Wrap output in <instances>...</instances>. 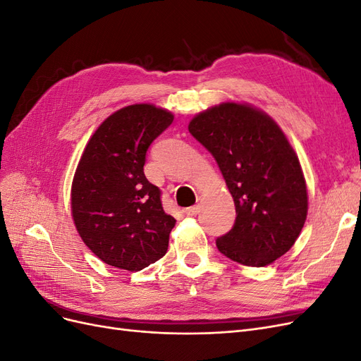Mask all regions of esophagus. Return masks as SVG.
<instances>
[{
	"label": "esophagus",
	"instance_id": "1",
	"mask_svg": "<svg viewBox=\"0 0 361 361\" xmlns=\"http://www.w3.org/2000/svg\"><path fill=\"white\" fill-rule=\"evenodd\" d=\"M187 215H190V216H194V215H197L199 212H200V204H194V206H191V207H187Z\"/></svg>",
	"mask_w": 361,
	"mask_h": 361
}]
</instances>
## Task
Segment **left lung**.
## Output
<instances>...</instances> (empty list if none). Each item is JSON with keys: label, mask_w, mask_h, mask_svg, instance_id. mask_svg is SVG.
Segmentation results:
<instances>
[{"label": "left lung", "mask_w": 361, "mask_h": 361, "mask_svg": "<svg viewBox=\"0 0 361 361\" xmlns=\"http://www.w3.org/2000/svg\"><path fill=\"white\" fill-rule=\"evenodd\" d=\"M188 129L215 158L236 220L216 239L226 257L267 267L297 241L307 216V187L295 150L267 113L224 102L195 116Z\"/></svg>", "instance_id": "left-lung-1"}]
</instances>
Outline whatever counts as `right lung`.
<instances>
[{"label": "right lung", "mask_w": 361, "mask_h": 361, "mask_svg": "<svg viewBox=\"0 0 361 361\" xmlns=\"http://www.w3.org/2000/svg\"><path fill=\"white\" fill-rule=\"evenodd\" d=\"M174 116L134 104L106 117L76 167L71 207L84 244L106 265L140 271L167 253L176 220L145 176L147 149Z\"/></svg>", "instance_id": "right-lung-1"}]
</instances>
